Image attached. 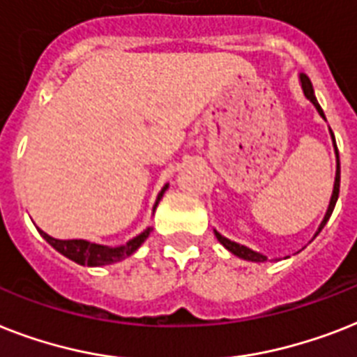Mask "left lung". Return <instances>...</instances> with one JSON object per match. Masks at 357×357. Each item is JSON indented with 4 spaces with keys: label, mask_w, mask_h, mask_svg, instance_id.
I'll return each mask as SVG.
<instances>
[{
    "label": "left lung",
    "mask_w": 357,
    "mask_h": 357,
    "mask_svg": "<svg viewBox=\"0 0 357 357\" xmlns=\"http://www.w3.org/2000/svg\"><path fill=\"white\" fill-rule=\"evenodd\" d=\"M301 84H303V89H304V95L310 98V102L314 104L315 108H317V112H319L321 117L324 119V113L323 109H321L319 102H317V98H315L314 95V88H312V82H310V78L306 77V75H301ZM332 137H334V133H332ZM334 146H335V155H337V170H335V183H334V192H332V199H330V205H328V211H326V214H324V220L321 222L319 229H317V233H315V236L321 233V229L324 227V224L328 222V218L332 216V213H334V207H335V202H337V196H339V179H341V167H339V153H337V144H335V139H334ZM214 234H216V238H218V242L222 245H224L225 249H229L231 253L236 255V257H240V259L244 260H251V262H264L266 260V257L260 253H257V251H253V249L245 248V245H240L236 244V242H231V240L224 238L222 234L216 233L214 231Z\"/></svg>",
    "instance_id": "left-lung-1"
}]
</instances>
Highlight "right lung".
Returning <instances> with one entry per match:
<instances>
[{
  "instance_id": "obj_1",
  "label": "right lung",
  "mask_w": 357,
  "mask_h": 357,
  "mask_svg": "<svg viewBox=\"0 0 357 357\" xmlns=\"http://www.w3.org/2000/svg\"><path fill=\"white\" fill-rule=\"evenodd\" d=\"M167 187L169 185H165L163 190L159 192L158 202H155L153 208L158 207L159 199H161L163 192L167 190ZM150 231L152 229L149 227L144 233H141L133 240L126 242L124 245H119V248H106V245L91 244V242H86V240H56L53 236H49L47 233H43V231H40V234L56 249L58 253H62L63 257H68L69 260H73V262L80 264V266H106V264H115L119 260L130 257L132 253H135L139 245L149 238Z\"/></svg>"
}]
</instances>
